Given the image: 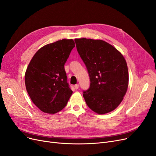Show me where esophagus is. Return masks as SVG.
I'll use <instances>...</instances> for the list:
<instances>
[{
	"instance_id": "34e87169",
	"label": "esophagus",
	"mask_w": 156,
	"mask_h": 156,
	"mask_svg": "<svg viewBox=\"0 0 156 156\" xmlns=\"http://www.w3.org/2000/svg\"><path fill=\"white\" fill-rule=\"evenodd\" d=\"M74 87H75V89H78L79 88V84H75V86H74Z\"/></svg>"
}]
</instances>
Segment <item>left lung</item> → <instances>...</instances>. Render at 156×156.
I'll return each mask as SVG.
<instances>
[{"mask_svg":"<svg viewBox=\"0 0 156 156\" xmlns=\"http://www.w3.org/2000/svg\"><path fill=\"white\" fill-rule=\"evenodd\" d=\"M78 53L85 64L90 84L83 91L87 105L103 115L115 110L127 92L129 74L120 52L101 40L75 39Z\"/></svg>","mask_w":156,"mask_h":156,"instance_id":"1","label":"left lung"}]
</instances>
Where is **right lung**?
Masks as SVG:
<instances>
[{"label":"right lung","instance_id":"1","mask_svg":"<svg viewBox=\"0 0 156 156\" xmlns=\"http://www.w3.org/2000/svg\"><path fill=\"white\" fill-rule=\"evenodd\" d=\"M74 47L72 39L46 45L36 52L28 66L25 75L27 91L41 111L49 114L60 111L72 96L64 64Z\"/></svg>","mask_w":156,"mask_h":156}]
</instances>
